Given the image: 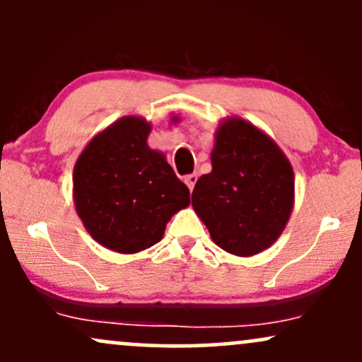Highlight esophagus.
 <instances>
[{"label": "esophagus", "instance_id": "1", "mask_svg": "<svg viewBox=\"0 0 362 362\" xmlns=\"http://www.w3.org/2000/svg\"><path fill=\"white\" fill-rule=\"evenodd\" d=\"M184 182H185V185L189 187V190H192L194 185H195V182H197V175H195V173H190V175H187L184 178Z\"/></svg>", "mask_w": 362, "mask_h": 362}]
</instances>
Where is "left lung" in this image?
<instances>
[{"label":"left lung","instance_id":"left-lung-1","mask_svg":"<svg viewBox=\"0 0 362 362\" xmlns=\"http://www.w3.org/2000/svg\"><path fill=\"white\" fill-rule=\"evenodd\" d=\"M211 170L197 180L192 207L224 252L252 257L284 231L294 206V172L271 136L238 115L214 132Z\"/></svg>","mask_w":362,"mask_h":362}]
</instances>
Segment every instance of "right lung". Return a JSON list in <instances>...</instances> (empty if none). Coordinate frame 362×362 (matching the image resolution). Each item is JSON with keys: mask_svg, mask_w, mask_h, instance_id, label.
Segmentation results:
<instances>
[{"mask_svg": "<svg viewBox=\"0 0 362 362\" xmlns=\"http://www.w3.org/2000/svg\"><path fill=\"white\" fill-rule=\"evenodd\" d=\"M149 132L151 122L141 115L120 117L97 132L74 163L76 214L112 252L132 255L153 247L172 216L190 204L167 156L148 146Z\"/></svg>", "mask_w": 362, "mask_h": 362, "instance_id": "add662e5", "label": "right lung"}]
</instances>
